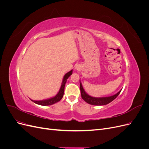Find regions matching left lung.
<instances>
[{"label":"left lung","instance_id":"8db88e82","mask_svg":"<svg viewBox=\"0 0 149 149\" xmlns=\"http://www.w3.org/2000/svg\"><path fill=\"white\" fill-rule=\"evenodd\" d=\"M121 90L122 89H120L118 93H116V94H114V95H112L111 96L102 97H92L91 96L88 95V94L85 92L84 89L83 88L82 84L80 81V91H81V94L82 99L84 101L89 104L94 105V106H103V105H106L107 104L110 103L114 100H115L117 97H118V96L120 94Z\"/></svg>","mask_w":149,"mask_h":149}]
</instances>
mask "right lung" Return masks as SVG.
<instances>
[{"instance_id": "obj_1", "label": "right lung", "mask_w": 149, "mask_h": 149, "mask_svg": "<svg viewBox=\"0 0 149 149\" xmlns=\"http://www.w3.org/2000/svg\"><path fill=\"white\" fill-rule=\"evenodd\" d=\"M72 73H73V70H71L70 71L68 72L67 73H66L65 74L63 79V81H62L61 88L56 96L49 98V99H47V100H40V101H33L31 100L33 102H35V104H37L41 105V106L52 105V104H55V103L58 102V101H60L62 99L63 96L64 91H65V86L66 83L67 79L70 77V76L72 74Z\"/></svg>"}]
</instances>
